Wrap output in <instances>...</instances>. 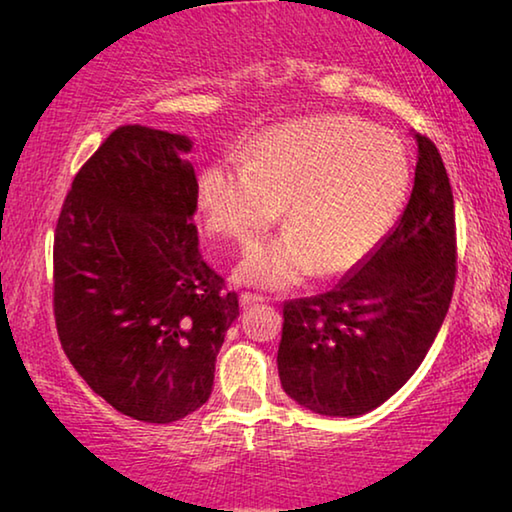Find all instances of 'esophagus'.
Instances as JSON below:
<instances>
[{
  "label": "esophagus",
  "mask_w": 512,
  "mask_h": 512,
  "mask_svg": "<svg viewBox=\"0 0 512 512\" xmlns=\"http://www.w3.org/2000/svg\"><path fill=\"white\" fill-rule=\"evenodd\" d=\"M257 302H264L262 296H257V293H241L239 296V305L241 307H250V305H257Z\"/></svg>",
  "instance_id": "34e87169"
}]
</instances>
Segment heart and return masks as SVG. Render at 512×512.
<instances>
[{"label":"heart","mask_w":512,"mask_h":512,"mask_svg":"<svg viewBox=\"0 0 512 512\" xmlns=\"http://www.w3.org/2000/svg\"><path fill=\"white\" fill-rule=\"evenodd\" d=\"M411 160L393 133L345 115L309 117L264 133L244 167L212 164L198 183L214 237L253 246L280 219L287 232L244 257L237 280L289 289L357 268L400 216Z\"/></svg>","instance_id":"obj_1"}]
</instances>
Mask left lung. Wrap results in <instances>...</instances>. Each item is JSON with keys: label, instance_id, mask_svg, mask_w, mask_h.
Masks as SVG:
<instances>
[{"label": "left lung", "instance_id": "left-lung-1", "mask_svg": "<svg viewBox=\"0 0 512 512\" xmlns=\"http://www.w3.org/2000/svg\"><path fill=\"white\" fill-rule=\"evenodd\" d=\"M395 228L332 291L284 302V393L327 418H357L409 381L447 316L456 280L454 196L429 137Z\"/></svg>", "mask_w": 512, "mask_h": 512}]
</instances>
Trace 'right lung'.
I'll use <instances>...</instances> for the list:
<instances>
[{
    "label": "right lung",
    "mask_w": 512,
    "mask_h": 512,
    "mask_svg": "<svg viewBox=\"0 0 512 512\" xmlns=\"http://www.w3.org/2000/svg\"><path fill=\"white\" fill-rule=\"evenodd\" d=\"M192 140L121 126L76 173L54 237L60 345L133 420L169 424L207 402L235 291L203 262Z\"/></svg>",
    "instance_id": "obj_1"
}]
</instances>
